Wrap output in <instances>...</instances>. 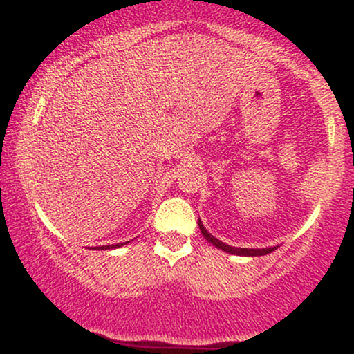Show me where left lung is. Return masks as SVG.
Listing matches in <instances>:
<instances>
[{
	"label": "left lung",
	"mask_w": 354,
	"mask_h": 354,
	"mask_svg": "<svg viewBox=\"0 0 354 354\" xmlns=\"http://www.w3.org/2000/svg\"><path fill=\"white\" fill-rule=\"evenodd\" d=\"M198 226H200L203 236L208 239L209 243H213V246H216V248H219V250L226 251V253L238 254V256H263V254H268V253H273V251L276 250V248H263V250H253V248H251V250H250V248H233L230 245H225V243L219 241V239L214 238L213 234L208 233L205 226H203L201 221H198Z\"/></svg>",
	"instance_id": "1"
}]
</instances>
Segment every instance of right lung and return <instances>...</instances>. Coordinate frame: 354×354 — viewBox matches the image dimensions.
<instances>
[{
    "label": "right lung",
    "instance_id": "add662e5",
    "mask_svg": "<svg viewBox=\"0 0 354 354\" xmlns=\"http://www.w3.org/2000/svg\"><path fill=\"white\" fill-rule=\"evenodd\" d=\"M123 245H126V243H118V245H109V246H100L98 250H109V248H120Z\"/></svg>",
    "mask_w": 354,
    "mask_h": 354
}]
</instances>
